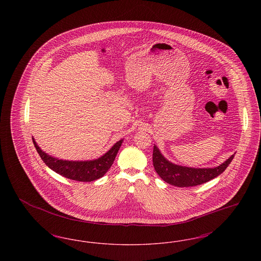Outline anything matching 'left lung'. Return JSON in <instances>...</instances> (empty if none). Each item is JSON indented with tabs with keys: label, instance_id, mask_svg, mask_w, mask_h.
<instances>
[{
	"label": "left lung",
	"instance_id": "left-lung-1",
	"mask_svg": "<svg viewBox=\"0 0 261 261\" xmlns=\"http://www.w3.org/2000/svg\"><path fill=\"white\" fill-rule=\"evenodd\" d=\"M234 156L235 153L222 164L214 168H191L168 162L154 145L152 163L156 173L166 183L176 187H194L206 183L224 172Z\"/></svg>",
	"mask_w": 261,
	"mask_h": 261
}]
</instances>
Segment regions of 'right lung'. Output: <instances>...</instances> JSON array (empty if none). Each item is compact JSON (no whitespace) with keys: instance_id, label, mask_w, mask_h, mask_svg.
Wrapping results in <instances>:
<instances>
[{"instance_id":"obj_1","label":"right lung","mask_w":261,"mask_h":261,"mask_svg":"<svg viewBox=\"0 0 261 261\" xmlns=\"http://www.w3.org/2000/svg\"><path fill=\"white\" fill-rule=\"evenodd\" d=\"M122 142L123 140L118 141L112 149L98 160L90 162H68L58 160L47 154L38 147L36 142L33 139V143L38 153L46 165H48L55 172L61 174L65 178L80 182H92L107 173L114 162Z\"/></svg>"}]
</instances>
